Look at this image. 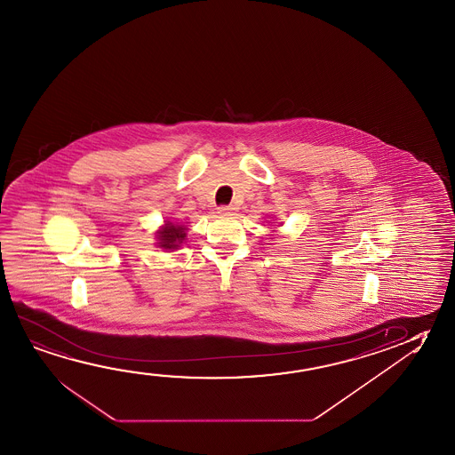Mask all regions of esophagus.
<instances>
[{"label":"esophagus","instance_id":"obj_1","mask_svg":"<svg viewBox=\"0 0 455 455\" xmlns=\"http://www.w3.org/2000/svg\"><path fill=\"white\" fill-rule=\"evenodd\" d=\"M235 211H236V208H235V206H231V204H228V206H227V204H222V206H219V208H217V212H219V214H222V216H230V214H233Z\"/></svg>","mask_w":455,"mask_h":455}]
</instances>
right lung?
Returning a JSON list of instances; mask_svg holds the SVG:
<instances>
[{
    "label": "right lung",
    "instance_id": "1",
    "mask_svg": "<svg viewBox=\"0 0 455 455\" xmlns=\"http://www.w3.org/2000/svg\"><path fill=\"white\" fill-rule=\"evenodd\" d=\"M186 238V227H180V225L172 224L167 222L165 227L159 231V243L162 249H178L182 241Z\"/></svg>",
    "mask_w": 455,
    "mask_h": 455
}]
</instances>
